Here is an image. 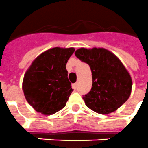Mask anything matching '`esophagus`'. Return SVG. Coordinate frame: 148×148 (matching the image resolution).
Listing matches in <instances>:
<instances>
[{"mask_svg":"<svg viewBox=\"0 0 148 148\" xmlns=\"http://www.w3.org/2000/svg\"><path fill=\"white\" fill-rule=\"evenodd\" d=\"M72 86H73V89H77V84L75 83V84H74L73 85H72Z\"/></svg>","mask_w":148,"mask_h":148,"instance_id":"esophagus-1","label":"esophagus"}]
</instances>
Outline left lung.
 I'll use <instances>...</instances> for the list:
<instances>
[{
	"instance_id": "1",
	"label": "left lung",
	"mask_w": 148,
	"mask_h": 148,
	"mask_svg": "<svg viewBox=\"0 0 148 148\" xmlns=\"http://www.w3.org/2000/svg\"><path fill=\"white\" fill-rule=\"evenodd\" d=\"M74 53L91 69L92 89L83 97L89 108L108 114L127 101L132 86V78L116 56L104 48H80Z\"/></svg>"
}]
</instances>
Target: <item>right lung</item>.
<instances>
[{"label":"right lung","instance_id":"right-lung-1","mask_svg":"<svg viewBox=\"0 0 148 148\" xmlns=\"http://www.w3.org/2000/svg\"><path fill=\"white\" fill-rule=\"evenodd\" d=\"M74 48L55 47L38 56L25 72V97L37 112L51 115L62 109L74 89L68 80L66 64Z\"/></svg>","mask_w":148,"mask_h":148}]
</instances>
